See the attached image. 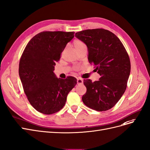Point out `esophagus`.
Instances as JSON below:
<instances>
[{"label":"esophagus","mask_w":150,"mask_h":150,"mask_svg":"<svg viewBox=\"0 0 150 150\" xmlns=\"http://www.w3.org/2000/svg\"><path fill=\"white\" fill-rule=\"evenodd\" d=\"M77 84H83V79H82L81 78H77Z\"/></svg>","instance_id":"esophagus-1"}]
</instances>
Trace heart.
Returning <instances> with one entry per match:
<instances>
[{"label": "heart", "mask_w": 150, "mask_h": 150, "mask_svg": "<svg viewBox=\"0 0 150 150\" xmlns=\"http://www.w3.org/2000/svg\"><path fill=\"white\" fill-rule=\"evenodd\" d=\"M73 46H74V47L75 50L76 51L79 50V49L86 46V44L83 42H82V41H81L80 40H77V39L74 40Z\"/></svg>", "instance_id": "heart-1"}]
</instances>
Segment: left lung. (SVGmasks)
Instances as JSON below:
<instances>
[{"instance_id": "obj_1", "label": "left lung", "mask_w": 150, "mask_h": 150, "mask_svg": "<svg viewBox=\"0 0 150 150\" xmlns=\"http://www.w3.org/2000/svg\"><path fill=\"white\" fill-rule=\"evenodd\" d=\"M75 37L87 45L89 62L101 76L94 82L84 80L87 91L82 102L97 111L109 110L126 90L131 69L129 56L119 38L107 30H86Z\"/></svg>"}]
</instances>
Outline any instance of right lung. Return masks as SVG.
<instances>
[{
	"label": "right lung",
	"mask_w": 150,
	"mask_h": 150,
	"mask_svg": "<svg viewBox=\"0 0 150 150\" xmlns=\"http://www.w3.org/2000/svg\"><path fill=\"white\" fill-rule=\"evenodd\" d=\"M74 32L45 31L30 40L20 59L18 73L27 99L35 110L45 115L64 106L68 93L77 84L72 76L57 78L53 71Z\"/></svg>",
	"instance_id": "right-lung-1"
}]
</instances>
